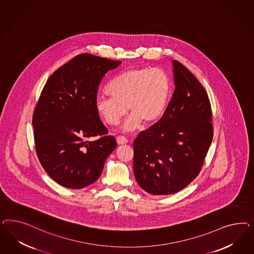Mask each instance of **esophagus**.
Returning a JSON list of instances; mask_svg holds the SVG:
<instances>
[{
  "mask_svg": "<svg viewBox=\"0 0 254 254\" xmlns=\"http://www.w3.org/2000/svg\"><path fill=\"white\" fill-rule=\"evenodd\" d=\"M116 141H117V144H119V145H122V144H126V143H127V138H125L124 136H118L117 138H116Z\"/></svg>",
  "mask_w": 254,
  "mask_h": 254,
  "instance_id": "obj_1",
  "label": "esophagus"
}]
</instances>
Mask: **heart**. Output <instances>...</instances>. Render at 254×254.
I'll return each mask as SVG.
<instances>
[{
    "mask_svg": "<svg viewBox=\"0 0 254 254\" xmlns=\"http://www.w3.org/2000/svg\"><path fill=\"white\" fill-rule=\"evenodd\" d=\"M111 96H99L96 109L105 123L115 127L128 112L123 130L132 132L140 122L151 125L164 114L170 94V80L165 70L134 68L121 72L109 84Z\"/></svg>",
    "mask_w": 254,
    "mask_h": 254,
    "instance_id": "obj_1",
    "label": "heart"
}]
</instances>
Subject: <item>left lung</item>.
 Returning a JSON list of instances; mask_svg holds the SVG:
<instances>
[{"instance_id": "obj_1", "label": "left lung", "mask_w": 254, "mask_h": 254, "mask_svg": "<svg viewBox=\"0 0 254 254\" xmlns=\"http://www.w3.org/2000/svg\"><path fill=\"white\" fill-rule=\"evenodd\" d=\"M175 90L158 122L134 140L138 185L160 195L179 192L199 174L213 137L211 106L199 81L172 61Z\"/></svg>"}]
</instances>
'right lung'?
<instances>
[{"label":"right lung","instance_id":"right-lung-1","mask_svg":"<svg viewBox=\"0 0 254 254\" xmlns=\"http://www.w3.org/2000/svg\"><path fill=\"white\" fill-rule=\"evenodd\" d=\"M121 63L80 54L46 81L32 116L34 142L41 165L62 186L81 189L96 182L116 148L96 99L102 78Z\"/></svg>","mask_w":254,"mask_h":254}]
</instances>
